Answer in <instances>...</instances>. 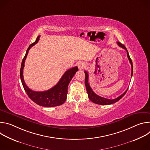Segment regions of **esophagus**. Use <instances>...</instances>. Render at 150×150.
Returning <instances> with one entry per match:
<instances>
[{
  "label": "esophagus",
  "mask_w": 150,
  "mask_h": 150,
  "mask_svg": "<svg viewBox=\"0 0 150 150\" xmlns=\"http://www.w3.org/2000/svg\"><path fill=\"white\" fill-rule=\"evenodd\" d=\"M78 67V69L79 70H82L85 68V64L83 62H80V63H79Z\"/></svg>",
  "instance_id": "obj_1"
}]
</instances>
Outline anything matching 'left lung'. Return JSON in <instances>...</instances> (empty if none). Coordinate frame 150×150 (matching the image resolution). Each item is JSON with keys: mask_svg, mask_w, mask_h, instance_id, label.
<instances>
[{"mask_svg": "<svg viewBox=\"0 0 150 150\" xmlns=\"http://www.w3.org/2000/svg\"><path fill=\"white\" fill-rule=\"evenodd\" d=\"M117 44L118 45V46L123 49H124L126 52H127V56L128 59H129L131 65V68H132V71H131V76H132L133 75V65H132V60L129 56V53H128L127 50L126 48V47L122 45V43H120V42H117ZM85 87H86V90L88 93V98L93 103L97 104H100V105H109L111 104H113L117 101H118L119 100H120L126 94V93L127 91V89L120 96H119L118 97H117L115 99H108V98H105L102 97H100L99 96H98L97 94H96L92 90V88H91L90 85L88 83V74L87 71H85Z\"/></svg>", "mask_w": 150, "mask_h": 150, "instance_id": "obj_1", "label": "left lung"}]
</instances>
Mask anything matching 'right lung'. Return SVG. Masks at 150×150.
Returning a JSON list of instances; mask_svg holds the SVG:
<instances>
[{
	"instance_id": "right-lung-1",
	"label": "right lung",
	"mask_w": 150,
	"mask_h": 150,
	"mask_svg": "<svg viewBox=\"0 0 150 150\" xmlns=\"http://www.w3.org/2000/svg\"><path fill=\"white\" fill-rule=\"evenodd\" d=\"M39 39L40 35L37 37L36 40L33 43L30 45L26 52V54L23 59L20 69L21 80L27 94L34 103L39 105L46 107V108L58 106L62 105L66 101L67 98L68 85L75 73L78 71V69L77 67H75L67 70L64 73L57 83L50 90L45 91H34L30 89L25 84L24 79L23 69L25 61L29 50L32 46L37 43Z\"/></svg>"
}]
</instances>
